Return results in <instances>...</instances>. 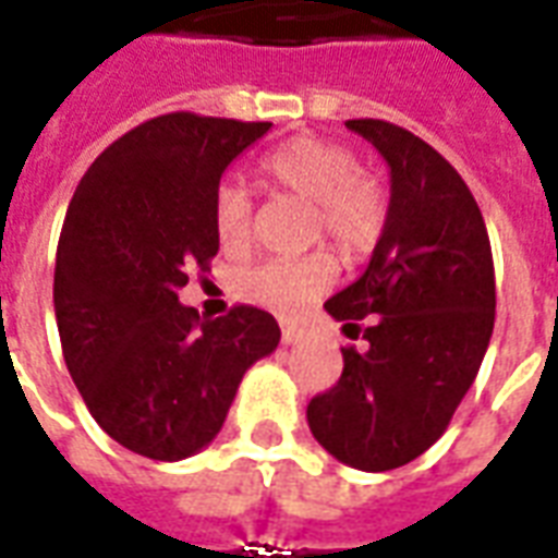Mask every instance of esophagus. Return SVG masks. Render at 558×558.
<instances>
[{"label": "esophagus", "mask_w": 558, "mask_h": 558, "mask_svg": "<svg viewBox=\"0 0 558 558\" xmlns=\"http://www.w3.org/2000/svg\"><path fill=\"white\" fill-rule=\"evenodd\" d=\"M280 340H283L287 347H295V343L302 340V331H295V328L283 326V328H280Z\"/></svg>", "instance_id": "esophagus-1"}]
</instances>
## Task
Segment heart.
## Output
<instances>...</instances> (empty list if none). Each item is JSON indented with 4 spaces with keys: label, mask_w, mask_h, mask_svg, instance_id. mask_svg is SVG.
Listing matches in <instances>:
<instances>
[{
    "label": "heart",
    "mask_w": 558,
    "mask_h": 558,
    "mask_svg": "<svg viewBox=\"0 0 558 558\" xmlns=\"http://www.w3.org/2000/svg\"><path fill=\"white\" fill-rule=\"evenodd\" d=\"M263 170L280 191L314 203V235L343 256L371 251L386 227V194L371 172L359 167L350 148L323 137H295L263 158ZM215 230L227 251H244L254 232V199L239 182H220L215 191ZM335 259L311 254L302 259H266L235 275L244 302L292 316L331 287Z\"/></svg>",
    "instance_id": "b5f03b06"
}]
</instances>
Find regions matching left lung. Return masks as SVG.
<instances>
[{
  "mask_svg": "<svg viewBox=\"0 0 558 558\" xmlns=\"http://www.w3.org/2000/svg\"><path fill=\"white\" fill-rule=\"evenodd\" d=\"M347 128L386 158L391 203L364 275L326 302L364 347L340 350L343 374L307 403V424L340 463L388 472L442 436L475 383L496 280L487 227L460 172L407 128L383 119Z\"/></svg>",
  "mask_w": 558,
  "mask_h": 558,
  "instance_id": "1",
  "label": "left lung"
}]
</instances>
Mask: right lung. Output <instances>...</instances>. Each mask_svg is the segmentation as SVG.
I'll use <instances>...</instances> for the list:
<instances>
[{
	"mask_svg": "<svg viewBox=\"0 0 558 558\" xmlns=\"http://www.w3.org/2000/svg\"><path fill=\"white\" fill-rule=\"evenodd\" d=\"M271 122L148 119L95 158L59 235L53 307L68 374L92 418L134 454L184 460L223 427L244 371L278 350L275 316L179 304L218 254L220 175Z\"/></svg>",
	"mask_w": 558,
	"mask_h": 558,
	"instance_id": "right-lung-1",
	"label": "right lung"
}]
</instances>
